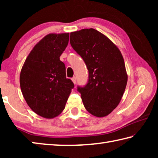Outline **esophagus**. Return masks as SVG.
Wrapping results in <instances>:
<instances>
[{
    "label": "esophagus",
    "mask_w": 158,
    "mask_h": 158,
    "mask_svg": "<svg viewBox=\"0 0 158 158\" xmlns=\"http://www.w3.org/2000/svg\"><path fill=\"white\" fill-rule=\"evenodd\" d=\"M72 81L74 83V84H76V77H73V78H72Z\"/></svg>",
    "instance_id": "esophagus-1"
}]
</instances>
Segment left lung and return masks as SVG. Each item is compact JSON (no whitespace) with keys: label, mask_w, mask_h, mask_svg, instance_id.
Here are the masks:
<instances>
[{"label":"left lung","mask_w":158,"mask_h":158,"mask_svg":"<svg viewBox=\"0 0 158 158\" xmlns=\"http://www.w3.org/2000/svg\"><path fill=\"white\" fill-rule=\"evenodd\" d=\"M70 44L89 69L87 84L77 87L84 107L96 117L107 116L118 105L127 82L121 52L107 37L93 28L72 32Z\"/></svg>","instance_id":"1"}]
</instances>
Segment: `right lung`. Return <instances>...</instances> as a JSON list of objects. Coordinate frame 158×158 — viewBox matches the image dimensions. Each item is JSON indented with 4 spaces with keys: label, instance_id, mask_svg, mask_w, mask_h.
Segmentation results:
<instances>
[{
    "label": "right lung",
    "instance_id": "1",
    "mask_svg": "<svg viewBox=\"0 0 158 158\" xmlns=\"http://www.w3.org/2000/svg\"><path fill=\"white\" fill-rule=\"evenodd\" d=\"M69 33H50L35 45L20 73L23 98L32 110L45 118L62 113L73 82L66 78L60 56L68 44Z\"/></svg>",
    "mask_w": 158,
    "mask_h": 158
}]
</instances>
